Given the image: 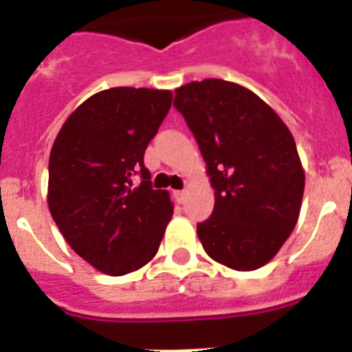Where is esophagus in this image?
I'll list each match as a JSON object with an SVG mask.
<instances>
[{"label": "esophagus", "instance_id": "obj_1", "mask_svg": "<svg viewBox=\"0 0 352 352\" xmlns=\"http://www.w3.org/2000/svg\"><path fill=\"white\" fill-rule=\"evenodd\" d=\"M185 190H176L174 192V197H176V201H178L179 204H183L185 203Z\"/></svg>", "mask_w": 352, "mask_h": 352}]
</instances>
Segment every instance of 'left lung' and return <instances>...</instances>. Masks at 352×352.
I'll return each instance as SVG.
<instances>
[{"mask_svg":"<svg viewBox=\"0 0 352 352\" xmlns=\"http://www.w3.org/2000/svg\"><path fill=\"white\" fill-rule=\"evenodd\" d=\"M214 188L210 219L197 236L211 259L238 272L272 261L300 217L305 173L296 142L256 93L222 79L176 89Z\"/></svg>","mask_w":352,"mask_h":352,"instance_id":"8db88e82","label":"left lung"}]
</instances>
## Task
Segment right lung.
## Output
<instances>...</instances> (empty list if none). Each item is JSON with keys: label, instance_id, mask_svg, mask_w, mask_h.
I'll return each mask as SVG.
<instances>
[{"label": "right lung", "instance_id": "right-lung-1", "mask_svg": "<svg viewBox=\"0 0 352 352\" xmlns=\"http://www.w3.org/2000/svg\"><path fill=\"white\" fill-rule=\"evenodd\" d=\"M170 104L167 89H105L68 116L52 144V219L76 254L109 275L153 259L173 217L169 194L153 190L144 167Z\"/></svg>", "mask_w": 352, "mask_h": 352}]
</instances>
